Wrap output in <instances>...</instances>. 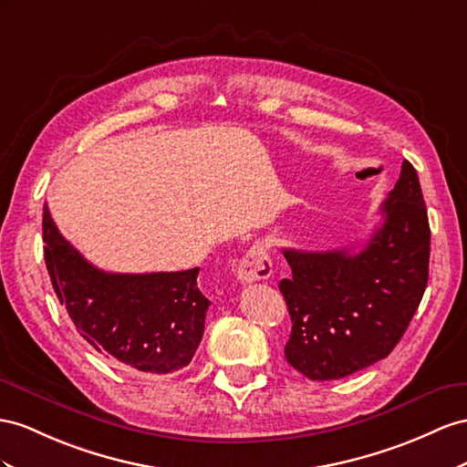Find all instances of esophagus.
<instances>
[{
    "mask_svg": "<svg viewBox=\"0 0 467 467\" xmlns=\"http://www.w3.org/2000/svg\"><path fill=\"white\" fill-rule=\"evenodd\" d=\"M272 276V260L262 244H253L248 253L238 262L236 278L243 284H253L260 280H268Z\"/></svg>",
    "mask_w": 467,
    "mask_h": 467,
    "instance_id": "obj_1",
    "label": "esophagus"
}]
</instances>
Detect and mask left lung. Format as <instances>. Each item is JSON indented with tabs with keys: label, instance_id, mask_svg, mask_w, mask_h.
Here are the masks:
<instances>
[{
	"label": "left lung",
	"instance_id": "obj_1",
	"mask_svg": "<svg viewBox=\"0 0 467 467\" xmlns=\"http://www.w3.org/2000/svg\"><path fill=\"white\" fill-rule=\"evenodd\" d=\"M380 214V226L357 253L282 248L292 268L280 282L292 317L284 355L307 379H343L385 358L422 300L430 224L410 161H402Z\"/></svg>",
	"mask_w": 467,
	"mask_h": 467
}]
</instances>
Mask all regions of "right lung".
<instances>
[{
	"mask_svg": "<svg viewBox=\"0 0 467 467\" xmlns=\"http://www.w3.org/2000/svg\"><path fill=\"white\" fill-rule=\"evenodd\" d=\"M43 241L58 302L94 349L141 373L165 375L191 363L211 306L197 285L199 268L104 272L58 233L47 207Z\"/></svg>",
	"mask_w": 467,
	"mask_h": 467,
	"instance_id": "1",
	"label": "right lung"
}]
</instances>
